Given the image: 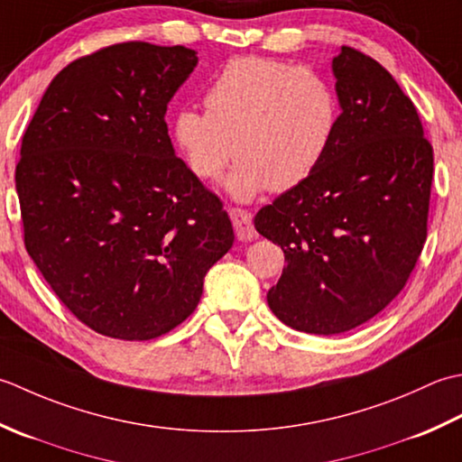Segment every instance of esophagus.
<instances>
[{
	"label": "esophagus",
	"mask_w": 462,
	"mask_h": 462,
	"mask_svg": "<svg viewBox=\"0 0 462 462\" xmlns=\"http://www.w3.org/2000/svg\"><path fill=\"white\" fill-rule=\"evenodd\" d=\"M229 217L233 221L235 235H237L239 241H253L257 237V231L253 227V217L249 211L239 209V207H231Z\"/></svg>",
	"instance_id": "esophagus-1"
}]
</instances>
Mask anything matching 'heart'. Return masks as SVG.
<instances>
[{
	"label": "heart",
	"mask_w": 462,
	"mask_h": 462,
	"mask_svg": "<svg viewBox=\"0 0 462 462\" xmlns=\"http://www.w3.org/2000/svg\"><path fill=\"white\" fill-rule=\"evenodd\" d=\"M205 111L183 107L171 121V139L191 173L225 177L235 199L289 191L313 175L338 127L333 83L309 68L245 55L215 75L203 96Z\"/></svg>",
	"instance_id": "b5f03b06"
}]
</instances>
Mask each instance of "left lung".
Instances as JSON below:
<instances>
[{
    "label": "left lung",
    "instance_id": "1",
    "mask_svg": "<svg viewBox=\"0 0 462 462\" xmlns=\"http://www.w3.org/2000/svg\"><path fill=\"white\" fill-rule=\"evenodd\" d=\"M341 106L323 163L255 215L287 267L267 303L291 328L338 335L401 293L427 241L432 147L417 107L369 55L333 60Z\"/></svg>",
    "mask_w": 462,
    "mask_h": 462
}]
</instances>
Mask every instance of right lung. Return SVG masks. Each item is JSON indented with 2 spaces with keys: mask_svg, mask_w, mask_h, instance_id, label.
<instances>
[{
  "mask_svg": "<svg viewBox=\"0 0 462 462\" xmlns=\"http://www.w3.org/2000/svg\"><path fill=\"white\" fill-rule=\"evenodd\" d=\"M195 65L183 45L103 47L55 75L23 134L25 249L99 335L149 341L181 325L233 245L221 199L167 134V103Z\"/></svg>",
  "mask_w": 462,
  "mask_h": 462,
  "instance_id": "right-lung-1",
  "label": "right lung"
}]
</instances>
